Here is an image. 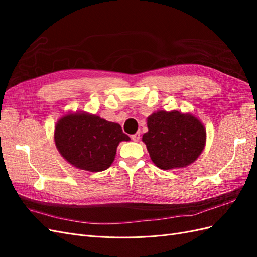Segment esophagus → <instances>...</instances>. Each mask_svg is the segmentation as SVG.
Returning a JSON list of instances; mask_svg holds the SVG:
<instances>
[{"mask_svg": "<svg viewBox=\"0 0 257 257\" xmlns=\"http://www.w3.org/2000/svg\"><path fill=\"white\" fill-rule=\"evenodd\" d=\"M131 138H132V141H133V142H138L139 138H141V134L135 133V134H133V135L131 136Z\"/></svg>", "mask_w": 257, "mask_h": 257, "instance_id": "1", "label": "esophagus"}]
</instances>
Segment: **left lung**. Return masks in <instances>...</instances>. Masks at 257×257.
<instances>
[{
	"label": "left lung",
	"instance_id": "8db88e82",
	"mask_svg": "<svg viewBox=\"0 0 257 257\" xmlns=\"http://www.w3.org/2000/svg\"><path fill=\"white\" fill-rule=\"evenodd\" d=\"M143 142L160 169L183 168L195 162L206 146V128L197 116L177 110H159L147 118Z\"/></svg>",
	"mask_w": 257,
	"mask_h": 257
}]
</instances>
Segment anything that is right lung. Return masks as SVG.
<instances>
[{
    "label": "right lung",
    "instance_id": "obj_1",
    "mask_svg": "<svg viewBox=\"0 0 257 257\" xmlns=\"http://www.w3.org/2000/svg\"><path fill=\"white\" fill-rule=\"evenodd\" d=\"M54 144L60 154L77 169L91 173L109 168L116 147L131 138L120 124L85 111L68 112L54 126Z\"/></svg>",
    "mask_w": 257,
    "mask_h": 257
}]
</instances>
